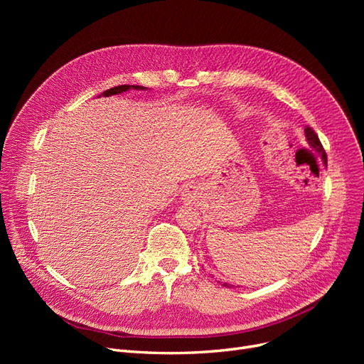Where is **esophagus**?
Wrapping results in <instances>:
<instances>
[{"instance_id":"1","label":"esophagus","mask_w":364,"mask_h":364,"mask_svg":"<svg viewBox=\"0 0 364 364\" xmlns=\"http://www.w3.org/2000/svg\"><path fill=\"white\" fill-rule=\"evenodd\" d=\"M202 195H203L202 187L198 186V184H188V186H186L184 192L181 193L183 200L186 203H196V202H199L202 199Z\"/></svg>"}]
</instances>
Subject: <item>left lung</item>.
Segmentation results:
<instances>
[{
  "mask_svg": "<svg viewBox=\"0 0 364 364\" xmlns=\"http://www.w3.org/2000/svg\"><path fill=\"white\" fill-rule=\"evenodd\" d=\"M305 137H307V141H309V146L320 155V158L323 159L324 165H328V156H326V151H324L320 140H318V136L314 132V129L311 127H307L305 128ZM224 286H227V288H233V284H228V283H223Z\"/></svg>",
  "mask_w": 364,
  "mask_h": 364,
  "instance_id": "left-lung-1",
  "label": "left lung"
}]
</instances>
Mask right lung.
I'll return each mask as SVG.
<instances>
[{"instance_id":"obj_1","label":"right lung","mask_w":364,"mask_h":364,"mask_svg":"<svg viewBox=\"0 0 364 364\" xmlns=\"http://www.w3.org/2000/svg\"><path fill=\"white\" fill-rule=\"evenodd\" d=\"M146 90V87H140V85H118V87H113L110 90H106L103 91L100 95H103V97H109V95H114V94H122L124 91H128V90Z\"/></svg>"}]
</instances>
